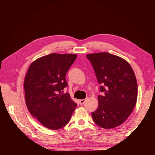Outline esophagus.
<instances>
[{
    "label": "esophagus",
    "instance_id": "1",
    "mask_svg": "<svg viewBox=\"0 0 155 155\" xmlns=\"http://www.w3.org/2000/svg\"><path fill=\"white\" fill-rule=\"evenodd\" d=\"M85 101H86V100H85V99L80 100H79V104H80V105H83L84 104H85Z\"/></svg>",
    "mask_w": 155,
    "mask_h": 155
}]
</instances>
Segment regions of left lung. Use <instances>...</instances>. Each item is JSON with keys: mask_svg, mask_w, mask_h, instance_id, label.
Returning <instances> with one entry per match:
<instances>
[{"mask_svg": "<svg viewBox=\"0 0 155 155\" xmlns=\"http://www.w3.org/2000/svg\"><path fill=\"white\" fill-rule=\"evenodd\" d=\"M96 74L102 95L98 96L97 109L92 112L93 120L104 129L122 124L137 104L138 85L129 63L107 52L86 55Z\"/></svg>", "mask_w": 155, "mask_h": 155, "instance_id": "8db88e82", "label": "left lung"}]
</instances>
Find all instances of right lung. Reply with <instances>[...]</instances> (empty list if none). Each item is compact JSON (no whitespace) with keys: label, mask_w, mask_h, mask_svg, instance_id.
I'll list each match as a JSON object with an SVG mask.
<instances>
[{"label":"right lung","mask_w":155,"mask_h":155,"mask_svg":"<svg viewBox=\"0 0 155 155\" xmlns=\"http://www.w3.org/2000/svg\"><path fill=\"white\" fill-rule=\"evenodd\" d=\"M77 55L51 54L38 58L29 67L25 79L26 104L30 114L48 129L66 125L77 107L68 93L65 76Z\"/></svg>","instance_id":"right-lung-1"}]
</instances>
